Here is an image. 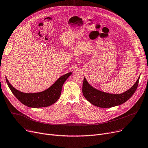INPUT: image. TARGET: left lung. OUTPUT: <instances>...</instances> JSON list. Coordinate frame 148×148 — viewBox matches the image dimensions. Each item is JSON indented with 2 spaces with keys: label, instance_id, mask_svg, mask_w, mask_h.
Segmentation results:
<instances>
[{
  "label": "left lung",
  "instance_id": "obj_1",
  "mask_svg": "<svg viewBox=\"0 0 148 148\" xmlns=\"http://www.w3.org/2000/svg\"><path fill=\"white\" fill-rule=\"evenodd\" d=\"M140 76L133 86L125 92L119 94H110L98 90L92 86L84 77L83 94L90 103L98 107L110 108L119 106L125 103L134 94L138 86Z\"/></svg>",
  "mask_w": 148,
  "mask_h": 148
}]
</instances>
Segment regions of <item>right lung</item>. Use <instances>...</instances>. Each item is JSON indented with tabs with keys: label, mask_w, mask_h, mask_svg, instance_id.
Segmentation results:
<instances>
[{
	"label": "right lung",
	"mask_w": 148,
	"mask_h": 148,
	"mask_svg": "<svg viewBox=\"0 0 148 148\" xmlns=\"http://www.w3.org/2000/svg\"><path fill=\"white\" fill-rule=\"evenodd\" d=\"M73 74L70 72L60 77L51 86L46 90L36 93H25L14 88L8 80L6 81L14 96L24 105L32 108L48 107L55 103L59 98L62 86L68 77Z\"/></svg>",
	"instance_id": "add662e5"
}]
</instances>
